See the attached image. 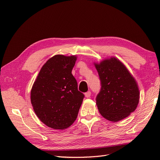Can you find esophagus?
I'll list each match as a JSON object with an SVG mask.
<instances>
[{"instance_id": "1", "label": "esophagus", "mask_w": 160, "mask_h": 160, "mask_svg": "<svg viewBox=\"0 0 160 160\" xmlns=\"http://www.w3.org/2000/svg\"><path fill=\"white\" fill-rule=\"evenodd\" d=\"M91 95V91H88V92H86V93H85V96L87 98H90Z\"/></svg>"}]
</instances>
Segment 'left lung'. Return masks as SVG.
I'll use <instances>...</instances> for the list:
<instances>
[{
    "label": "left lung",
    "instance_id": "obj_1",
    "mask_svg": "<svg viewBox=\"0 0 160 160\" xmlns=\"http://www.w3.org/2000/svg\"><path fill=\"white\" fill-rule=\"evenodd\" d=\"M101 80L96 105L100 114L110 122L128 118L137 108L139 90L136 81L122 61L115 57L94 62Z\"/></svg>",
    "mask_w": 160,
    "mask_h": 160
}]
</instances>
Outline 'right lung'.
I'll list each match as a JSON object with an SVG mask.
<instances>
[{
  "mask_svg": "<svg viewBox=\"0 0 160 160\" xmlns=\"http://www.w3.org/2000/svg\"><path fill=\"white\" fill-rule=\"evenodd\" d=\"M77 57L56 55L43 65L31 91L34 111L41 122L54 129L74 123L84 95L78 91L71 71Z\"/></svg>",
  "mask_w": 160,
  "mask_h": 160,
  "instance_id": "right-lung-1",
  "label": "right lung"
}]
</instances>
